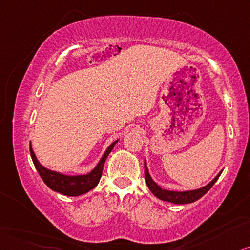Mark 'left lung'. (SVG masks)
<instances>
[{
    "mask_svg": "<svg viewBox=\"0 0 250 250\" xmlns=\"http://www.w3.org/2000/svg\"><path fill=\"white\" fill-rule=\"evenodd\" d=\"M144 170H145V182H146L147 187L151 190V192H152L156 197L159 198V200L165 201V202H170V203H174V204H188L200 200L202 196H204L208 191L210 190L211 187L216 183L218 178H219L223 172V170H220V172L217 174L216 178H214L211 182L208 183L207 186H204V187L194 189V190L175 191V190H167V189H163L157 182L153 181V179L151 178L150 173H148L146 160H144Z\"/></svg>",
    "mask_w": 250,
    "mask_h": 250,
    "instance_id": "1",
    "label": "left lung"
}]
</instances>
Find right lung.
Wrapping results in <instances>:
<instances>
[{"label":"right lung","mask_w":250,"mask_h":250,"mask_svg":"<svg viewBox=\"0 0 250 250\" xmlns=\"http://www.w3.org/2000/svg\"><path fill=\"white\" fill-rule=\"evenodd\" d=\"M119 140L113 142L108 147L106 148V151L104 152L103 157L100 158V160L98 162L96 167L91 170V172L86 173V174H77V175H68L63 174V173L56 172V170H52L49 168H46L45 166H42L39 163V160L37 159L36 154L33 152L32 145L30 144V153L31 158H32L34 166L39 173L41 179L43 180V182L46 183L48 187L56 192L65 195V196H80L83 194H86L93 189L99 183L100 178L103 174V168L104 164H105L108 154L112 152L113 147L115 146V144L118 143Z\"/></svg>","instance_id":"add662e5"}]
</instances>
